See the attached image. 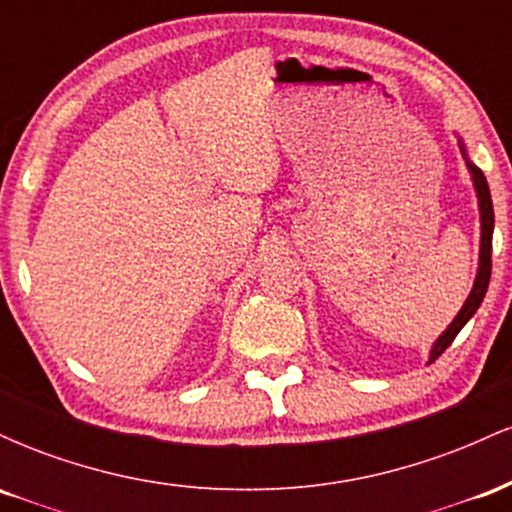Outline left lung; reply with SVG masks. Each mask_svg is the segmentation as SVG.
Instances as JSON below:
<instances>
[{
  "instance_id": "8db88e82",
  "label": "left lung",
  "mask_w": 512,
  "mask_h": 512,
  "mask_svg": "<svg viewBox=\"0 0 512 512\" xmlns=\"http://www.w3.org/2000/svg\"><path fill=\"white\" fill-rule=\"evenodd\" d=\"M469 170H472V180L474 187H477V197H479V209H481V252H479V272H477V281H474V289L469 293V298L464 301L462 310L457 313L452 325L440 334V339L433 344L431 349V363L443 354L448 346L455 342V337L460 334V330L467 325V320L477 313V308L484 301L486 289H489L491 281V236H493V204H491V192H489V182H486L484 173L477 166L467 161Z\"/></svg>"
}]
</instances>
